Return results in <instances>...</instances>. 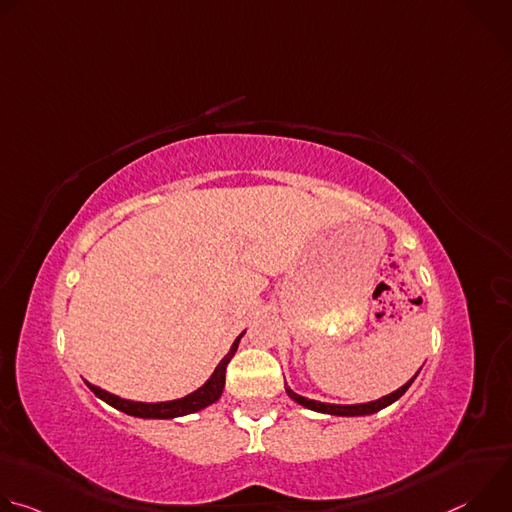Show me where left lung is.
Returning a JSON list of instances; mask_svg holds the SVG:
<instances>
[{"label":"left lung","instance_id":"left-lung-1","mask_svg":"<svg viewBox=\"0 0 512 512\" xmlns=\"http://www.w3.org/2000/svg\"><path fill=\"white\" fill-rule=\"evenodd\" d=\"M417 377V375H415ZM415 377L409 381V383H405L401 389H397L395 393H391V395H387V397H383V399H377V401H371V403H358V405H332V403H320V401H314V399H306V397H302V395H298V393H294L291 391L287 385H285V393L294 399L296 403H300V405H304V407H308V409H312V411H320V413H330V415H344V417H354V415H371V413H377V411H381V409H385L387 405H391V403H395L409 387H411V383L415 381Z\"/></svg>","mask_w":512,"mask_h":512}]
</instances>
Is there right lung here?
Returning <instances> with one entry per match:
<instances>
[{
  "label": "right lung",
  "instance_id": "obj_1",
  "mask_svg": "<svg viewBox=\"0 0 512 512\" xmlns=\"http://www.w3.org/2000/svg\"><path fill=\"white\" fill-rule=\"evenodd\" d=\"M245 334V332H243ZM241 334V336H243ZM241 336H237V340L233 342L229 354L218 362V367L214 369L212 377L194 393L182 397V399H176V401H166V403H139V401H127V399H121L117 395H111L91 383H87V387L99 397L103 399L105 403H109L111 407L127 413V415H133V417H143V419H172V417H182V415H188V413H196L208 405H212L218 397L223 395V389H225V375H227V364L231 362V358L235 356L237 352V346H239V340Z\"/></svg>",
  "mask_w": 512,
  "mask_h": 512
}]
</instances>
